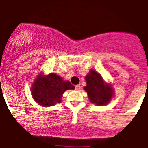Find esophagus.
Returning a JSON list of instances; mask_svg holds the SVG:
<instances>
[{
    "instance_id": "34e87169",
    "label": "esophagus",
    "mask_w": 148,
    "mask_h": 148,
    "mask_svg": "<svg viewBox=\"0 0 148 148\" xmlns=\"http://www.w3.org/2000/svg\"><path fill=\"white\" fill-rule=\"evenodd\" d=\"M75 88L77 90H79L80 88H81V87H80V84H77V85H76Z\"/></svg>"
}]
</instances>
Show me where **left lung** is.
<instances>
[{
	"instance_id": "left-lung-1",
	"label": "left lung",
	"mask_w": 148,
	"mask_h": 148,
	"mask_svg": "<svg viewBox=\"0 0 148 148\" xmlns=\"http://www.w3.org/2000/svg\"><path fill=\"white\" fill-rule=\"evenodd\" d=\"M87 85L84 87L90 102L97 106H105L114 96L112 86L107 84L101 75L94 70H90L85 77Z\"/></svg>"
}]
</instances>
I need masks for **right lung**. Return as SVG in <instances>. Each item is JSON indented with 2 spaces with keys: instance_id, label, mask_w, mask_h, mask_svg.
I'll return each instance as SVG.
<instances>
[{
  "instance_id": "obj_1",
  "label": "right lung",
  "mask_w": 148,
  "mask_h": 148,
  "mask_svg": "<svg viewBox=\"0 0 148 148\" xmlns=\"http://www.w3.org/2000/svg\"><path fill=\"white\" fill-rule=\"evenodd\" d=\"M69 81H64L55 73L43 76L41 73L34 79L31 91L33 99L40 106L49 107L61 102L62 95L66 90H74Z\"/></svg>"
}]
</instances>
